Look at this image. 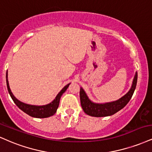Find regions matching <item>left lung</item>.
<instances>
[{
	"instance_id": "1",
	"label": "left lung",
	"mask_w": 152,
	"mask_h": 152,
	"mask_svg": "<svg viewBox=\"0 0 152 152\" xmlns=\"http://www.w3.org/2000/svg\"><path fill=\"white\" fill-rule=\"evenodd\" d=\"M137 82V72H136L132 81L131 88L125 96L120 99L113 102L105 103H96L89 99L84 90L81 87L80 89V100L82 108L85 113L93 117L110 116L123 108L129 103L134 91L136 88Z\"/></svg>"
}]
</instances>
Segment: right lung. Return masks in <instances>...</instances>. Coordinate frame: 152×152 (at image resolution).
Returning a JSON list of instances; mask_svg holds the SVG:
<instances>
[{
	"mask_svg": "<svg viewBox=\"0 0 152 152\" xmlns=\"http://www.w3.org/2000/svg\"><path fill=\"white\" fill-rule=\"evenodd\" d=\"M6 83L9 94H10V96L11 97L12 100L14 101V103H15V105H17L21 110H23L24 113H25L26 114L29 115L31 117H33V118H45L54 115L56 112V110L58 108V105H59V100L62 94L66 91L69 86L70 85V83H69L67 84L66 86H65L61 89V91L57 94L55 99L53 100L52 102H51L50 103L45 105H29V104L24 103L23 102L20 101V100H18L17 98L13 96V94H12L11 90H10V86H9V83L8 80V71H7L6 72Z\"/></svg>",
	"mask_w": 152,
	"mask_h": 152,
	"instance_id": "1",
	"label": "right lung"
}]
</instances>
